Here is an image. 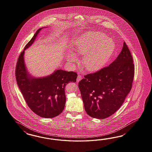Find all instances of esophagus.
<instances>
[{
  "label": "esophagus",
  "mask_w": 152,
  "mask_h": 152,
  "mask_svg": "<svg viewBox=\"0 0 152 152\" xmlns=\"http://www.w3.org/2000/svg\"><path fill=\"white\" fill-rule=\"evenodd\" d=\"M82 80V76L81 75H78L77 76V82H79Z\"/></svg>",
  "instance_id": "1"
}]
</instances>
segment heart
Returning a JSON list of instances; mask_svg holds the SVG:
<instances>
[{
  "instance_id": "1",
  "label": "heart",
  "mask_w": 152,
  "mask_h": 152,
  "mask_svg": "<svg viewBox=\"0 0 152 152\" xmlns=\"http://www.w3.org/2000/svg\"><path fill=\"white\" fill-rule=\"evenodd\" d=\"M114 41L100 32H88L82 35L75 46L76 54L84 56L83 66L90 72L101 70L110 59L115 49ZM68 62L72 65L78 61L77 56L72 51L67 56Z\"/></svg>"
}]
</instances>
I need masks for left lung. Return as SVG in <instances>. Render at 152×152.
Wrapping results in <instances>:
<instances>
[{
  "mask_svg": "<svg viewBox=\"0 0 152 152\" xmlns=\"http://www.w3.org/2000/svg\"><path fill=\"white\" fill-rule=\"evenodd\" d=\"M134 64L124 42L122 50L108 66L85 76L78 83L86 113L94 118H107L122 105L132 88Z\"/></svg>",
  "mask_w": 152,
  "mask_h": 152,
  "instance_id": "1",
  "label": "left lung"
}]
</instances>
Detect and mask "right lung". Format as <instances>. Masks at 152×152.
<instances>
[{"mask_svg": "<svg viewBox=\"0 0 152 152\" xmlns=\"http://www.w3.org/2000/svg\"><path fill=\"white\" fill-rule=\"evenodd\" d=\"M44 28L37 30L20 54L15 75L19 89L30 109L42 118H52L63 111L66 103L65 87L69 82H76L77 74L61 69L42 77H34L29 73L25 62V50L34 43L40 31Z\"/></svg>", "mask_w": 152, "mask_h": 152, "instance_id": "obj_1", "label": "right lung"}]
</instances>
